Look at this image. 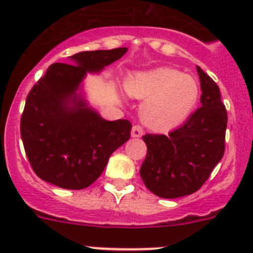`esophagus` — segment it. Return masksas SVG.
Returning <instances> with one entry per match:
<instances>
[{
	"instance_id": "obj_1",
	"label": "esophagus",
	"mask_w": 253,
	"mask_h": 253,
	"mask_svg": "<svg viewBox=\"0 0 253 253\" xmlns=\"http://www.w3.org/2000/svg\"><path fill=\"white\" fill-rule=\"evenodd\" d=\"M143 133V129L142 127H140L138 125H135V126L132 127V131H131V136L132 137H135V138H138L141 137Z\"/></svg>"
}]
</instances>
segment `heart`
<instances>
[{"mask_svg": "<svg viewBox=\"0 0 253 253\" xmlns=\"http://www.w3.org/2000/svg\"><path fill=\"white\" fill-rule=\"evenodd\" d=\"M132 98L143 101L141 118L155 131L168 132L181 126L199 101V84L193 77L172 68L133 73L125 82Z\"/></svg>", "mask_w": 253, "mask_h": 253, "instance_id": "1", "label": "heart"}]
</instances>
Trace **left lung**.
I'll return each mask as SVG.
<instances>
[{"instance_id":"left-lung-1","label":"left lung","mask_w":253,"mask_h":253,"mask_svg":"<svg viewBox=\"0 0 253 253\" xmlns=\"http://www.w3.org/2000/svg\"><path fill=\"white\" fill-rule=\"evenodd\" d=\"M197 72L202 107L168 136L142 137L147 155L141 165V179L150 192L165 199L197 192L224 154L227 111L219 87L198 65Z\"/></svg>"}]
</instances>
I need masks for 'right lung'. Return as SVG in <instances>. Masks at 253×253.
<instances>
[{"instance_id": "obj_1", "label": "right lung", "mask_w": 253, "mask_h": 253, "mask_svg": "<svg viewBox=\"0 0 253 253\" xmlns=\"http://www.w3.org/2000/svg\"><path fill=\"white\" fill-rule=\"evenodd\" d=\"M127 47L82 51L69 64L54 63L27 94L21 138L40 179L79 190L99 177L115 150L129 138L128 120L107 121L88 106L83 84L87 73H99L126 54Z\"/></svg>"}]
</instances>
